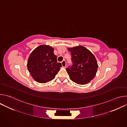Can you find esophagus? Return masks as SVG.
<instances>
[{"label":"esophagus","mask_w":127,"mask_h":127,"mask_svg":"<svg viewBox=\"0 0 127 127\" xmlns=\"http://www.w3.org/2000/svg\"><path fill=\"white\" fill-rule=\"evenodd\" d=\"M61 64H62V67H65L66 66V62L65 61V60H63L62 62H61Z\"/></svg>","instance_id":"34e87169"}]
</instances>
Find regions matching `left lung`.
I'll list each match as a JSON object with an SVG mask.
<instances>
[{
  "label": "left lung",
  "instance_id": "left-lung-1",
  "mask_svg": "<svg viewBox=\"0 0 127 127\" xmlns=\"http://www.w3.org/2000/svg\"><path fill=\"white\" fill-rule=\"evenodd\" d=\"M73 63L66 68L70 79L76 83L84 85L95 77L98 69L95 57L89 50L82 46L68 48Z\"/></svg>",
  "mask_w": 127,
  "mask_h": 127
}]
</instances>
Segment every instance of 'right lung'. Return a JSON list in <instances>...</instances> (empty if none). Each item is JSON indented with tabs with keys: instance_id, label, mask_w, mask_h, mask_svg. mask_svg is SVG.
Returning <instances> with one entry per match:
<instances>
[{
	"instance_id": "add662e5",
	"label": "right lung",
	"mask_w": 127,
	"mask_h": 127,
	"mask_svg": "<svg viewBox=\"0 0 127 127\" xmlns=\"http://www.w3.org/2000/svg\"><path fill=\"white\" fill-rule=\"evenodd\" d=\"M62 67L58 63L54 48L48 45L36 48L28 58L27 67L31 76L38 82L45 83L55 78Z\"/></svg>"
}]
</instances>
